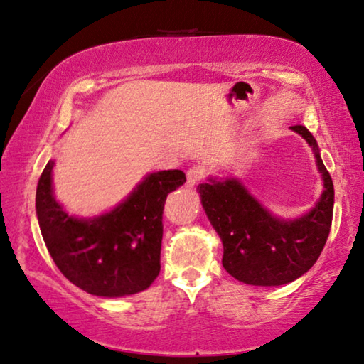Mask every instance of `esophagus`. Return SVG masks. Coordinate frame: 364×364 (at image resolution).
I'll return each mask as SVG.
<instances>
[{
  "label": "esophagus",
  "instance_id": "34e87169",
  "mask_svg": "<svg viewBox=\"0 0 364 364\" xmlns=\"http://www.w3.org/2000/svg\"><path fill=\"white\" fill-rule=\"evenodd\" d=\"M203 177H205V172H203V169H201L200 166L190 167V169L187 171V182H186V186L188 188H193Z\"/></svg>",
  "mask_w": 364,
  "mask_h": 364
}]
</instances>
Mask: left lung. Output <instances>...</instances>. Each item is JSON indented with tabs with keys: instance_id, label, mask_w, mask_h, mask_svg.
Segmentation results:
<instances>
[{
	"instance_id": "obj_1",
	"label": "left lung",
	"mask_w": 364,
	"mask_h": 364,
	"mask_svg": "<svg viewBox=\"0 0 364 364\" xmlns=\"http://www.w3.org/2000/svg\"><path fill=\"white\" fill-rule=\"evenodd\" d=\"M291 130L314 153L323 190L316 205L299 218L270 213L236 177H208L197 187L201 206L223 242V267L239 282L279 287L303 277L316 264L331 232L333 182L322 163L316 138L303 125Z\"/></svg>"
}]
</instances>
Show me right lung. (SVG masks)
Segmentation results:
<instances>
[{
    "label": "right lung",
    "mask_w": 364,
    "mask_h": 364,
    "mask_svg": "<svg viewBox=\"0 0 364 364\" xmlns=\"http://www.w3.org/2000/svg\"><path fill=\"white\" fill-rule=\"evenodd\" d=\"M53 166L50 159L38 178L36 211L60 272L77 288L104 298L149 288L161 270L164 201L183 186L186 174L178 169L151 172L110 211L77 218L55 198Z\"/></svg>",
    "instance_id": "1"
}]
</instances>
